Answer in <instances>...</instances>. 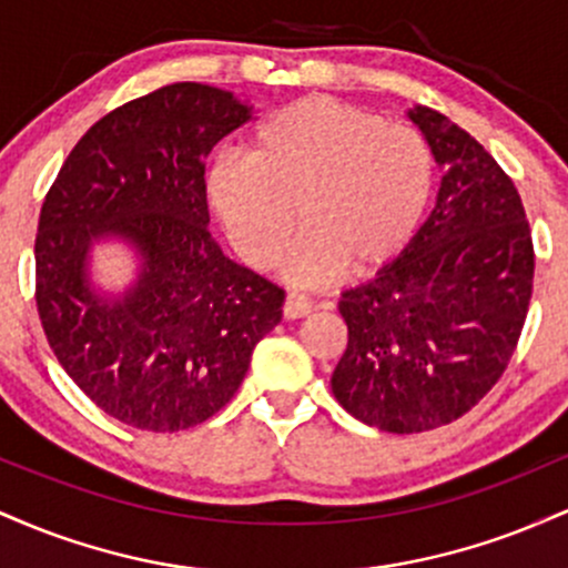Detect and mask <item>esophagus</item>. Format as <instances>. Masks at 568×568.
<instances>
[{"label": "esophagus", "mask_w": 568, "mask_h": 568, "mask_svg": "<svg viewBox=\"0 0 568 568\" xmlns=\"http://www.w3.org/2000/svg\"><path fill=\"white\" fill-rule=\"evenodd\" d=\"M310 312H312V304L306 302V296H302V293H288V296H285L283 315L288 317V321H298V317H306Z\"/></svg>", "instance_id": "esophagus-1"}]
</instances>
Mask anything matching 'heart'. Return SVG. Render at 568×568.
Returning <instances> with one entry per match:
<instances>
[{
  "label": "heart",
  "instance_id": "b5f03b06",
  "mask_svg": "<svg viewBox=\"0 0 568 568\" xmlns=\"http://www.w3.org/2000/svg\"><path fill=\"white\" fill-rule=\"evenodd\" d=\"M433 189V152L416 130L325 95L266 116L251 154L224 152L207 171L213 213L253 270L283 258L298 213L304 240L288 262L298 285L393 264L419 232Z\"/></svg>",
  "mask_w": 568,
  "mask_h": 568
}]
</instances>
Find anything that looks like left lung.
<instances>
[{
	"label": "left lung",
	"mask_w": 568,
	"mask_h": 568,
	"mask_svg": "<svg viewBox=\"0 0 568 568\" xmlns=\"http://www.w3.org/2000/svg\"><path fill=\"white\" fill-rule=\"evenodd\" d=\"M408 116L443 168L438 200L397 262L342 293L347 349L331 376L347 414L397 435L459 419L497 384L534 283L510 175L448 116L427 106Z\"/></svg>",
	"instance_id": "left-lung-1"
}]
</instances>
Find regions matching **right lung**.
<instances>
[{"label":"right lung","mask_w":568,"mask_h":568,"mask_svg":"<svg viewBox=\"0 0 568 568\" xmlns=\"http://www.w3.org/2000/svg\"><path fill=\"white\" fill-rule=\"evenodd\" d=\"M251 106L175 82L98 120L39 213L37 310L58 363L122 425L175 433L232 400L285 291L224 256L207 232L205 158ZM116 239L140 258L122 294L94 288L89 253Z\"/></svg>","instance_id":"add662e5"}]
</instances>
